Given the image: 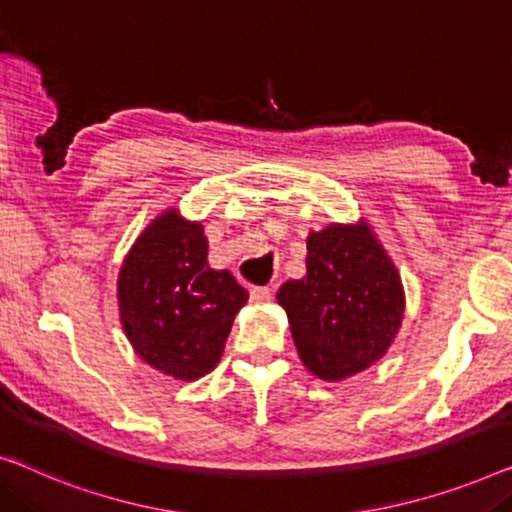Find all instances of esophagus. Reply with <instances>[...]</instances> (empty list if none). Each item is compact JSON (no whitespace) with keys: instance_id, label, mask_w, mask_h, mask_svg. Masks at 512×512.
Here are the masks:
<instances>
[{"instance_id":"1","label":"esophagus","mask_w":512,"mask_h":512,"mask_svg":"<svg viewBox=\"0 0 512 512\" xmlns=\"http://www.w3.org/2000/svg\"><path fill=\"white\" fill-rule=\"evenodd\" d=\"M249 298H251V302H256V305H265V302L272 300V288H268V286L251 288Z\"/></svg>"}]
</instances>
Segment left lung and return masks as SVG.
I'll list each match as a JSON object with an SVG mask.
<instances>
[{"instance_id":"obj_1","label":"left lung","mask_w":512,"mask_h":512,"mask_svg":"<svg viewBox=\"0 0 512 512\" xmlns=\"http://www.w3.org/2000/svg\"><path fill=\"white\" fill-rule=\"evenodd\" d=\"M300 360L323 381H344L381 360L404 318V286L365 221L307 238V274L279 288Z\"/></svg>"}]
</instances>
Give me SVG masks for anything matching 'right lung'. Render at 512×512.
<instances>
[{
	"label": "right lung",
	"mask_w": 512,
	"mask_h": 512,
	"mask_svg": "<svg viewBox=\"0 0 512 512\" xmlns=\"http://www.w3.org/2000/svg\"><path fill=\"white\" fill-rule=\"evenodd\" d=\"M247 300L231 272L207 263L203 226L175 207L138 235L117 277L122 328L133 351L180 381H196L217 367Z\"/></svg>",
	"instance_id": "add662e5"
}]
</instances>
